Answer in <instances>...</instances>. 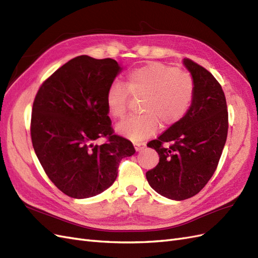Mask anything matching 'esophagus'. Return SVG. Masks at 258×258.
<instances>
[{"label":"esophagus","instance_id":"34e87169","mask_svg":"<svg viewBox=\"0 0 258 258\" xmlns=\"http://www.w3.org/2000/svg\"><path fill=\"white\" fill-rule=\"evenodd\" d=\"M145 146H146L145 143H141V142H135V143H134V147H135L136 151H139V150L144 149Z\"/></svg>","mask_w":258,"mask_h":258}]
</instances>
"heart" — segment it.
<instances>
[{
  "label": "heart",
  "instance_id": "obj_1",
  "mask_svg": "<svg viewBox=\"0 0 258 258\" xmlns=\"http://www.w3.org/2000/svg\"><path fill=\"white\" fill-rule=\"evenodd\" d=\"M125 87L119 81L109 85L106 105L109 113L122 117L127 111L131 94L143 95V112L116 125L117 133L133 141L152 135L160 122L171 126L185 117L195 97V81L189 72L160 61H150L128 71Z\"/></svg>",
  "mask_w": 258,
  "mask_h": 258
}]
</instances>
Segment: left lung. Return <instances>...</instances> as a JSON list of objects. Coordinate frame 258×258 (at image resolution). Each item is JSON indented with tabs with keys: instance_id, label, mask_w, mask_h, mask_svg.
Here are the masks:
<instances>
[{
	"instance_id": "1",
	"label": "left lung",
	"mask_w": 258,
	"mask_h": 258,
	"mask_svg": "<svg viewBox=\"0 0 258 258\" xmlns=\"http://www.w3.org/2000/svg\"><path fill=\"white\" fill-rule=\"evenodd\" d=\"M195 81V97L187 115L147 146L159 163L146 173L151 188L172 200L196 196L216 171L228 133V110L222 85L210 71L185 58Z\"/></svg>"
}]
</instances>
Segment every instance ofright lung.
Listing matches in <instances>:
<instances>
[{"mask_svg": "<svg viewBox=\"0 0 258 258\" xmlns=\"http://www.w3.org/2000/svg\"><path fill=\"white\" fill-rule=\"evenodd\" d=\"M120 70L111 58L78 56L44 81L35 95L33 149L50 181L71 198L109 188L121 160L135 153L128 139L114 134L106 105L108 87ZM101 137L106 143L92 144Z\"/></svg>", "mask_w": 258, "mask_h": 258, "instance_id": "1", "label": "right lung"}]
</instances>
